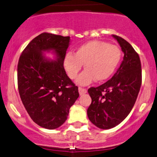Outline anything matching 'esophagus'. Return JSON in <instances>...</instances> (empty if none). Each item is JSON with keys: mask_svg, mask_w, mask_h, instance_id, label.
Listing matches in <instances>:
<instances>
[{"mask_svg": "<svg viewBox=\"0 0 157 157\" xmlns=\"http://www.w3.org/2000/svg\"><path fill=\"white\" fill-rule=\"evenodd\" d=\"M78 90H79V93H80V95H83L85 94V93H86V92H87V90H86V89H83L81 87H79Z\"/></svg>", "mask_w": 157, "mask_h": 157, "instance_id": "34e87169", "label": "esophagus"}]
</instances>
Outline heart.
Here are the masks:
<instances>
[{"instance_id":"1","label":"heart","mask_w":157,"mask_h":157,"mask_svg":"<svg viewBox=\"0 0 157 157\" xmlns=\"http://www.w3.org/2000/svg\"><path fill=\"white\" fill-rule=\"evenodd\" d=\"M121 52L115 45L102 41H90L76 48L74 55L67 53L64 66L71 79L77 77L84 64L86 68L76 80L80 86H86L94 80L99 82L109 79L118 67Z\"/></svg>"}]
</instances>
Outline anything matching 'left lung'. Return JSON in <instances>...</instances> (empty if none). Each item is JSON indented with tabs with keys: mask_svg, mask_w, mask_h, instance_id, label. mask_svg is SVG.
<instances>
[{
	"mask_svg": "<svg viewBox=\"0 0 157 157\" xmlns=\"http://www.w3.org/2000/svg\"><path fill=\"white\" fill-rule=\"evenodd\" d=\"M124 53L113 77L88 93L92 102L87 109L90 121L101 129H110L125 119L136 102L141 86V64L134 48L126 40L112 35Z\"/></svg>",
	"mask_w": 157,
	"mask_h": 157,
	"instance_id": "1",
	"label": "left lung"
}]
</instances>
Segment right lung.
<instances>
[{
    "label": "right lung",
    "mask_w": 157,
    "mask_h": 157,
    "mask_svg": "<svg viewBox=\"0 0 157 157\" xmlns=\"http://www.w3.org/2000/svg\"><path fill=\"white\" fill-rule=\"evenodd\" d=\"M70 43L69 36L42 33L28 44L19 59L17 80L22 102L33 121L46 129L62 125L79 97L78 87L64 68ZM47 53L52 54L53 59L46 57Z\"/></svg>",
    "instance_id": "add662e5"
}]
</instances>
